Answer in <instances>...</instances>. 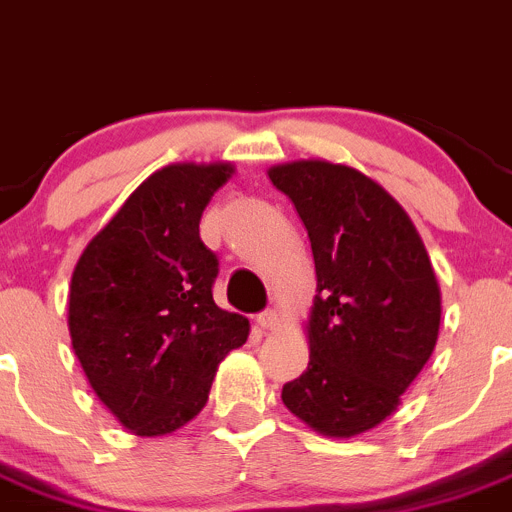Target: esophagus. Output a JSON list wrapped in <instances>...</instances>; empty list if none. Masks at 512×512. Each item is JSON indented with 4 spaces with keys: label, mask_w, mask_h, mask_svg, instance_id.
Here are the masks:
<instances>
[{
    "label": "esophagus",
    "mask_w": 512,
    "mask_h": 512,
    "mask_svg": "<svg viewBox=\"0 0 512 512\" xmlns=\"http://www.w3.org/2000/svg\"><path fill=\"white\" fill-rule=\"evenodd\" d=\"M255 321H257V326L265 328V331H272V328L278 326V313H275L272 308H267V310H262V313H257Z\"/></svg>",
    "instance_id": "34e87169"
}]
</instances>
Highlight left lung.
I'll list each match as a JSON object with an SVG mask.
<instances>
[{"label":"left lung","instance_id":"left-lung-1","mask_svg":"<svg viewBox=\"0 0 512 512\" xmlns=\"http://www.w3.org/2000/svg\"><path fill=\"white\" fill-rule=\"evenodd\" d=\"M315 260L308 369L283 404L315 432L353 437L396 412L437 343L442 298L424 242L389 191L328 161L272 166Z\"/></svg>","mask_w":512,"mask_h":512}]
</instances>
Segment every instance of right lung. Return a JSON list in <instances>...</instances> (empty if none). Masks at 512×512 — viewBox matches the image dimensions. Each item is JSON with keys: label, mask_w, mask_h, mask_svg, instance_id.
Wrapping results in <instances>:
<instances>
[{"label": "right lung", "mask_w": 512, "mask_h": 512, "mask_svg": "<svg viewBox=\"0 0 512 512\" xmlns=\"http://www.w3.org/2000/svg\"><path fill=\"white\" fill-rule=\"evenodd\" d=\"M232 164H171L148 176L73 270L68 326L90 386L138 437L197 417L217 366L250 336L212 298L219 260L199 219Z\"/></svg>", "instance_id": "add662e5"}]
</instances>
